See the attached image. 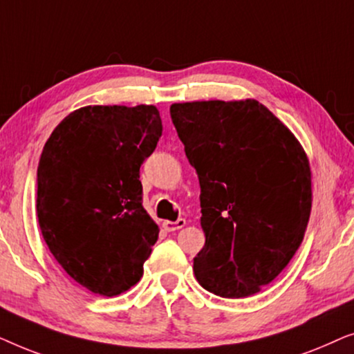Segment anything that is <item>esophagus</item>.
<instances>
[{
    "label": "esophagus",
    "mask_w": 354,
    "mask_h": 354,
    "mask_svg": "<svg viewBox=\"0 0 354 354\" xmlns=\"http://www.w3.org/2000/svg\"><path fill=\"white\" fill-rule=\"evenodd\" d=\"M185 224H187L185 219H178L176 222L164 221L162 222V227H164V230H167V232H176L178 229H182V227H185Z\"/></svg>",
    "instance_id": "obj_1"
}]
</instances>
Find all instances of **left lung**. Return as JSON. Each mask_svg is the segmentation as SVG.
Returning <instances> with one entry per match:
<instances>
[{"label": "left lung", "instance_id": "8db88e82", "mask_svg": "<svg viewBox=\"0 0 354 354\" xmlns=\"http://www.w3.org/2000/svg\"><path fill=\"white\" fill-rule=\"evenodd\" d=\"M171 118L201 187L203 288L222 298L261 292L301 245L313 205L301 143L256 100L174 103Z\"/></svg>", "mask_w": 354, "mask_h": 354}]
</instances>
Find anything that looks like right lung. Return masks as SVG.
I'll return each mask as SVG.
<instances>
[{"label": "right lung", "instance_id": "add662e5", "mask_svg": "<svg viewBox=\"0 0 354 354\" xmlns=\"http://www.w3.org/2000/svg\"><path fill=\"white\" fill-rule=\"evenodd\" d=\"M162 135L156 106H85L57 124L37 171L41 235L90 292L118 297L142 279L159 227L143 207L140 166Z\"/></svg>", "mask_w": 354, "mask_h": 354}]
</instances>
